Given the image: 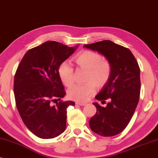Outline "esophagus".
Returning <instances> with one entry per match:
<instances>
[{
  "label": "esophagus",
  "instance_id": "34e87169",
  "mask_svg": "<svg viewBox=\"0 0 158 158\" xmlns=\"http://www.w3.org/2000/svg\"><path fill=\"white\" fill-rule=\"evenodd\" d=\"M76 104H77V105H79V106H85V105H86L85 102H76Z\"/></svg>",
  "mask_w": 158,
  "mask_h": 158
}]
</instances>
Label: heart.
<instances>
[{
    "instance_id": "obj_1",
    "label": "heart",
    "mask_w": 158,
    "mask_h": 158,
    "mask_svg": "<svg viewBox=\"0 0 158 158\" xmlns=\"http://www.w3.org/2000/svg\"><path fill=\"white\" fill-rule=\"evenodd\" d=\"M74 61L81 69L87 71L85 85H76L68 92L69 98L79 102H86L95 92V87L101 88L108 83L112 73L110 62L102 58L98 52L85 50L78 54ZM60 80L67 87L74 83V71L70 65L64 63L58 69Z\"/></svg>"
}]
</instances>
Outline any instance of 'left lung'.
Returning <instances> with one entry per match:
<instances>
[{"label":"left lung","mask_w":158,"mask_h":158,"mask_svg":"<svg viewBox=\"0 0 158 158\" xmlns=\"http://www.w3.org/2000/svg\"><path fill=\"white\" fill-rule=\"evenodd\" d=\"M84 47L103 55L112 66L108 83L95 96L106 107L94 102L97 112L89 120L92 131L102 136L117 135L127 127L140 95V69L131 50L110 40H102Z\"/></svg>","instance_id":"8db88e82"}]
</instances>
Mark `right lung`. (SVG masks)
<instances>
[{"label": "right lung", "mask_w": 158, "mask_h": 158, "mask_svg": "<svg viewBox=\"0 0 158 158\" xmlns=\"http://www.w3.org/2000/svg\"><path fill=\"white\" fill-rule=\"evenodd\" d=\"M56 41H47L29 50L14 77L16 105L25 126L41 139L56 137L65 131L67 108L73 101L52 102L66 94L58 75L60 64L77 49Z\"/></svg>", "instance_id": "right-lung-1"}]
</instances>
